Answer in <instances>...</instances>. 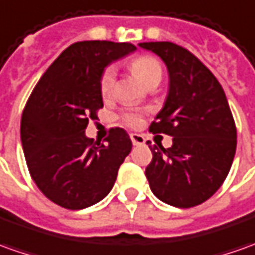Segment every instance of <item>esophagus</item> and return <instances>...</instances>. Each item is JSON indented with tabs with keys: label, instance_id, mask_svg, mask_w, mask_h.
<instances>
[{
	"label": "esophagus",
	"instance_id": "obj_1",
	"mask_svg": "<svg viewBox=\"0 0 255 255\" xmlns=\"http://www.w3.org/2000/svg\"><path fill=\"white\" fill-rule=\"evenodd\" d=\"M129 138H131V141H132V143H134L135 146L143 145V143H145V138L139 134H129Z\"/></svg>",
	"mask_w": 255,
	"mask_h": 255
}]
</instances>
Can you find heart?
Returning a JSON list of instances; mask_svg holds the SVG:
<instances>
[{
    "instance_id": "1",
    "label": "heart",
    "mask_w": 255,
    "mask_h": 255,
    "mask_svg": "<svg viewBox=\"0 0 255 255\" xmlns=\"http://www.w3.org/2000/svg\"><path fill=\"white\" fill-rule=\"evenodd\" d=\"M131 69L136 78L146 86L152 82H160L162 72H163L160 62L152 55H139L134 58L131 62ZM114 81H116V68L113 65H109L103 69L100 75V81H99L100 93L103 95V98L110 96V93L113 92ZM121 121L129 127H139L143 121V114L139 110L131 109L121 114Z\"/></svg>"
}]
</instances>
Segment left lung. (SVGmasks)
I'll return each instance as SVG.
<instances>
[{
	"label": "left lung",
	"mask_w": 255,
	"mask_h": 255,
	"mask_svg": "<svg viewBox=\"0 0 255 255\" xmlns=\"http://www.w3.org/2000/svg\"><path fill=\"white\" fill-rule=\"evenodd\" d=\"M169 71V95L150 124L152 134L173 136L153 145L145 176L152 193L177 208L205 202L222 186L236 153L237 131L222 85L195 55L171 41L139 43Z\"/></svg>",
	"instance_id": "obj_1"
}]
</instances>
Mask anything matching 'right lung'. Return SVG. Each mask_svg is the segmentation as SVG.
<instances>
[{
  "mask_svg": "<svg viewBox=\"0 0 255 255\" xmlns=\"http://www.w3.org/2000/svg\"><path fill=\"white\" fill-rule=\"evenodd\" d=\"M131 43L78 41L65 48L34 86L20 120V141L33 181L54 204L84 209L113 188L132 143L120 127L107 143L86 138L89 119L103 107L100 75L134 51Z\"/></svg>",
  "mask_w": 255,
  "mask_h": 255,
  "instance_id": "1",
  "label": "right lung"
}]
</instances>
